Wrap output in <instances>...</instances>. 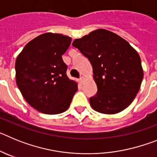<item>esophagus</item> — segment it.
Here are the masks:
<instances>
[{
	"instance_id": "1",
	"label": "esophagus",
	"mask_w": 157,
	"mask_h": 157,
	"mask_svg": "<svg viewBox=\"0 0 157 157\" xmlns=\"http://www.w3.org/2000/svg\"><path fill=\"white\" fill-rule=\"evenodd\" d=\"M83 81H84V78H83V77L80 78H79V82L81 83V84H82Z\"/></svg>"
}]
</instances>
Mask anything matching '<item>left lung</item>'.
<instances>
[{
	"mask_svg": "<svg viewBox=\"0 0 157 157\" xmlns=\"http://www.w3.org/2000/svg\"><path fill=\"white\" fill-rule=\"evenodd\" d=\"M77 48L91 63L98 92L90 98L94 110L116 114L131 104L143 78L137 51L115 33L99 29L75 39Z\"/></svg>",
	"mask_w": 157,
	"mask_h": 157,
	"instance_id": "1",
	"label": "left lung"
}]
</instances>
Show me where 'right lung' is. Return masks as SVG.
I'll return each instance as SVG.
<instances>
[{"label": "right lung", "instance_id": "obj_1", "mask_svg": "<svg viewBox=\"0 0 157 157\" xmlns=\"http://www.w3.org/2000/svg\"><path fill=\"white\" fill-rule=\"evenodd\" d=\"M71 38L45 33L23 48L16 61V78L19 90L34 109L48 115L65 112L78 90L69 79L67 66L62 59Z\"/></svg>", "mask_w": 157, "mask_h": 157}]
</instances>
